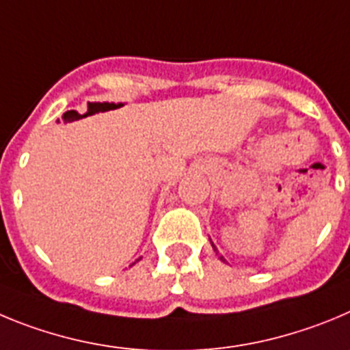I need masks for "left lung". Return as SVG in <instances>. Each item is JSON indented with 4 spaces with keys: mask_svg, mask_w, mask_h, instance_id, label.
<instances>
[{
    "mask_svg": "<svg viewBox=\"0 0 350 350\" xmlns=\"http://www.w3.org/2000/svg\"><path fill=\"white\" fill-rule=\"evenodd\" d=\"M213 250L216 251V245H214V244H213ZM216 253H218V251H216ZM219 258H221V260H223V256H219Z\"/></svg>",
    "mask_w": 350,
    "mask_h": 350,
    "instance_id": "8db88e82",
    "label": "left lung"
}]
</instances>
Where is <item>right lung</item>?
<instances>
[{"label": "right lung", "mask_w": 350, "mask_h": 350, "mask_svg": "<svg viewBox=\"0 0 350 350\" xmlns=\"http://www.w3.org/2000/svg\"><path fill=\"white\" fill-rule=\"evenodd\" d=\"M132 265H134V263H132Z\"/></svg>", "instance_id": "right-lung-1"}]
</instances>
